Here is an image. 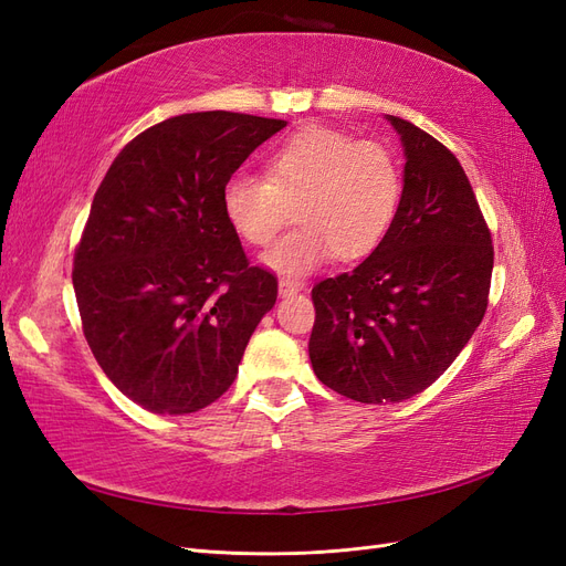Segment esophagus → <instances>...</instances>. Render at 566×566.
<instances>
[{
    "label": "esophagus",
    "instance_id": "esophagus-1",
    "mask_svg": "<svg viewBox=\"0 0 566 566\" xmlns=\"http://www.w3.org/2000/svg\"><path fill=\"white\" fill-rule=\"evenodd\" d=\"M302 287H304L302 281H293V279H281V281H279V293H281L283 297H290V295L300 293Z\"/></svg>",
    "mask_w": 566,
    "mask_h": 566
}]
</instances>
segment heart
Returning <instances> with one entry per match:
<instances>
[{
	"instance_id": "b5f03b06",
	"label": "heart",
	"mask_w": 566,
	"mask_h": 566,
	"mask_svg": "<svg viewBox=\"0 0 566 566\" xmlns=\"http://www.w3.org/2000/svg\"><path fill=\"white\" fill-rule=\"evenodd\" d=\"M262 175H231L221 188V212L241 241L266 248L293 208L300 227L264 254V264L285 276H302L333 254L364 260L380 248L401 208L403 177L394 153L345 129H295L266 153Z\"/></svg>"
}]
</instances>
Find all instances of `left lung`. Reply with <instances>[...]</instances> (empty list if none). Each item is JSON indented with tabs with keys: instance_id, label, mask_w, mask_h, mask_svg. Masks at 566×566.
Wrapping results in <instances>:
<instances>
[{
	"instance_id": "1",
	"label": "left lung",
	"mask_w": 566,
	"mask_h": 566,
	"mask_svg": "<svg viewBox=\"0 0 566 566\" xmlns=\"http://www.w3.org/2000/svg\"><path fill=\"white\" fill-rule=\"evenodd\" d=\"M403 196L380 248L314 285L310 358L316 378L361 403L430 387L468 345L489 306L493 245L465 169L401 117Z\"/></svg>"
}]
</instances>
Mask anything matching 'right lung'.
<instances>
[{
  "instance_id": "right-lung-1",
  "label": "right lung",
  "mask_w": 566,
  "mask_h": 566,
  "mask_svg": "<svg viewBox=\"0 0 566 566\" xmlns=\"http://www.w3.org/2000/svg\"><path fill=\"white\" fill-rule=\"evenodd\" d=\"M285 127L245 113H186L117 153L73 260L87 345L108 380L153 413L217 401L238 375L279 279L252 266L221 188Z\"/></svg>"
}]
</instances>
